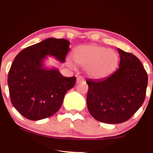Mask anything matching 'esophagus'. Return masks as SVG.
I'll return each mask as SVG.
<instances>
[{"instance_id": "esophagus-1", "label": "esophagus", "mask_w": 153, "mask_h": 153, "mask_svg": "<svg viewBox=\"0 0 153 153\" xmlns=\"http://www.w3.org/2000/svg\"><path fill=\"white\" fill-rule=\"evenodd\" d=\"M84 81V79L82 78V77H78V78H77V83H80V82H82Z\"/></svg>"}]
</instances>
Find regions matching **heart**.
Wrapping results in <instances>:
<instances>
[{
    "label": "heart",
    "mask_w": 153,
    "mask_h": 153,
    "mask_svg": "<svg viewBox=\"0 0 153 153\" xmlns=\"http://www.w3.org/2000/svg\"><path fill=\"white\" fill-rule=\"evenodd\" d=\"M73 59L77 65L85 68L88 75L101 79L113 73L118 65L119 56L112 50L97 45H81L73 50ZM67 63L73 67L71 59Z\"/></svg>",
    "instance_id": "heart-1"
}]
</instances>
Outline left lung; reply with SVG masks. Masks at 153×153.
<instances>
[{"label":"left lung","instance_id":"8db88e82","mask_svg":"<svg viewBox=\"0 0 153 153\" xmlns=\"http://www.w3.org/2000/svg\"><path fill=\"white\" fill-rule=\"evenodd\" d=\"M119 68L101 80H86L87 106L95 119L106 124H119L134 114L145 101L147 74L134 54L118 48Z\"/></svg>","mask_w":153,"mask_h":153}]
</instances>
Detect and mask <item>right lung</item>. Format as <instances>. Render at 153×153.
<instances>
[{"mask_svg":"<svg viewBox=\"0 0 153 153\" xmlns=\"http://www.w3.org/2000/svg\"><path fill=\"white\" fill-rule=\"evenodd\" d=\"M70 44L65 39L48 38L15 57L8 73V89L12 104L25 118L37 121L54 114L67 91L75 85V77L66 78L58 69L44 64L47 56L64 63Z\"/></svg>","mask_w":153,"mask_h":153,"instance_id":"obj_1","label":"right lung"}]
</instances>
